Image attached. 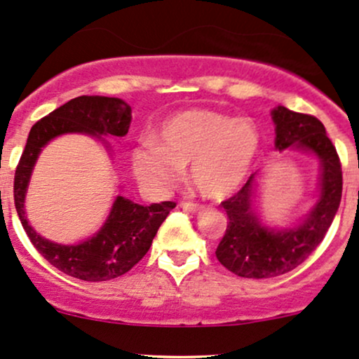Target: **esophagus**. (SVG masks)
I'll return each mask as SVG.
<instances>
[{
	"label": "esophagus",
	"instance_id": "obj_1",
	"mask_svg": "<svg viewBox=\"0 0 359 359\" xmlns=\"http://www.w3.org/2000/svg\"><path fill=\"white\" fill-rule=\"evenodd\" d=\"M180 208L185 209L189 212H199L203 209V205L197 204V203H180Z\"/></svg>",
	"mask_w": 359,
	"mask_h": 359
}]
</instances>
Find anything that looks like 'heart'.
I'll return each mask as SVG.
<instances>
[{"label":"heart","mask_w":359,"mask_h":359,"mask_svg":"<svg viewBox=\"0 0 359 359\" xmlns=\"http://www.w3.org/2000/svg\"><path fill=\"white\" fill-rule=\"evenodd\" d=\"M259 150V135L250 119H233L205 109L168 118L158 143L147 140L131 155L135 174L150 187H174L191 165L201 196L224 199L248 179Z\"/></svg>","instance_id":"heart-1"}]
</instances>
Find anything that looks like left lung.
Segmentation results:
<instances>
[{
	"label": "left lung",
	"mask_w": 359,
	"mask_h": 359,
	"mask_svg": "<svg viewBox=\"0 0 359 359\" xmlns=\"http://www.w3.org/2000/svg\"><path fill=\"white\" fill-rule=\"evenodd\" d=\"M275 123V147L297 148L320 160V197L299 226L269 229L251 208L255 174L221 205L228 214V228L216 250L222 266L245 278H271L288 273L324 240L334 219L343 194V170L336 147L316 116L278 106L271 111Z\"/></svg>",
	"instance_id": "1"
}]
</instances>
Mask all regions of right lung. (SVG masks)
<instances>
[{
    "mask_svg": "<svg viewBox=\"0 0 359 359\" xmlns=\"http://www.w3.org/2000/svg\"><path fill=\"white\" fill-rule=\"evenodd\" d=\"M130 123L131 108L123 100L79 96L32 126L15 170V208L32 245L50 265L65 275L86 282H104L125 275L145 257L160 224L175 208L172 201L140 205L118 196L104 226L93 238L79 245H57L36 234L28 224L23 204L25 194L40 150L50 140L64 133H88L97 138L100 135L125 137Z\"/></svg>",
    "mask_w": 359,
    "mask_h": 359,
    "instance_id": "1",
    "label": "right lung"
}]
</instances>
